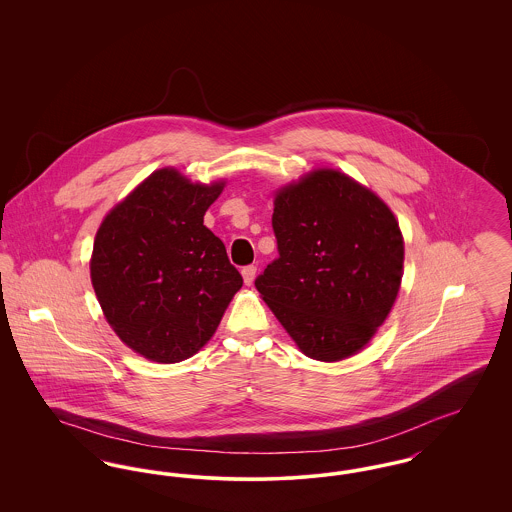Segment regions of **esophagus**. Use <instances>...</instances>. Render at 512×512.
I'll return each mask as SVG.
<instances>
[{
  "label": "esophagus",
  "instance_id": "esophagus-1",
  "mask_svg": "<svg viewBox=\"0 0 512 512\" xmlns=\"http://www.w3.org/2000/svg\"><path fill=\"white\" fill-rule=\"evenodd\" d=\"M255 274H257V267H255V265H247V267L242 268V276H244L245 286H251V284H253Z\"/></svg>",
  "mask_w": 512,
  "mask_h": 512
}]
</instances>
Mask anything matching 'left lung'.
Instances as JSON below:
<instances>
[{
	"instance_id": "left-lung-1",
	"label": "left lung",
	"mask_w": 512,
	"mask_h": 512,
	"mask_svg": "<svg viewBox=\"0 0 512 512\" xmlns=\"http://www.w3.org/2000/svg\"><path fill=\"white\" fill-rule=\"evenodd\" d=\"M272 230L278 257L255 288L299 349L341 361L390 315L403 276V236L388 205L338 171L280 190Z\"/></svg>"
}]
</instances>
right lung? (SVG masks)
Wrapping results in <instances>:
<instances>
[{"instance_id": "obj_1", "label": "right lung", "mask_w": 512, "mask_h": 512, "mask_svg": "<svg viewBox=\"0 0 512 512\" xmlns=\"http://www.w3.org/2000/svg\"><path fill=\"white\" fill-rule=\"evenodd\" d=\"M222 192L174 169L153 172L99 226L92 284L107 322L157 363L197 353L244 284L226 247L203 224Z\"/></svg>"}]
</instances>
